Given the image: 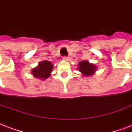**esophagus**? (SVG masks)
Returning <instances> with one entry per match:
<instances>
[{
  "label": "esophagus",
  "instance_id": "1",
  "mask_svg": "<svg viewBox=\"0 0 132 132\" xmlns=\"http://www.w3.org/2000/svg\"><path fill=\"white\" fill-rule=\"evenodd\" d=\"M63 60H65V61H69V57H67V56H64L63 58Z\"/></svg>",
  "mask_w": 132,
  "mask_h": 132
}]
</instances>
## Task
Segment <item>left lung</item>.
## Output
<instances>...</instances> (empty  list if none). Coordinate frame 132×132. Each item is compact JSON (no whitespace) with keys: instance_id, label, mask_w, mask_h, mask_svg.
I'll list each match as a JSON object with an SVG mask.
<instances>
[{"instance_id":"obj_1","label":"left lung","mask_w":132,"mask_h":132,"mask_svg":"<svg viewBox=\"0 0 132 132\" xmlns=\"http://www.w3.org/2000/svg\"><path fill=\"white\" fill-rule=\"evenodd\" d=\"M78 71L84 76H91L96 71V65L90 63L87 61H82L79 62L78 65Z\"/></svg>"}]
</instances>
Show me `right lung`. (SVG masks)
<instances>
[{"label": "right lung", "instance_id": "obj_1", "mask_svg": "<svg viewBox=\"0 0 132 132\" xmlns=\"http://www.w3.org/2000/svg\"><path fill=\"white\" fill-rule=\"evenodd\" d=\"M53 67L54 66L52 62L43 61L38 63L37 67L31 69V73L36 78H39L40 80H44L51 76Z\"/></svg>", "mask_w": 132, "mask_h": 132}]
</instances>
